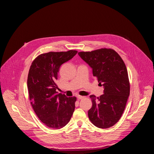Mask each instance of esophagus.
Returning a JSON list of instances; mask_svg holds the SVG:
<instances>
[{
  "label": "esophagus",
  "instance_id": "1",
  "mask_svg": "<svg viewBox=\"0 0 154 154\" xmlns=\"http://www.w3.org/2000/svg\"><path fill=\"white\" fill-rule=\"evenodd\" d=\"M77 98H78V100H82V99L84 98V96H77Z\"/></svg>",
  "mask_w": 154,
  "mask_h": 154
}]
</instances>
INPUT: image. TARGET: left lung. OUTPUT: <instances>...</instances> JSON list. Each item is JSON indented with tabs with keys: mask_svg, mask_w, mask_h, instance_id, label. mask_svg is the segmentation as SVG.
I'll return each instance as SVG.
<instances>
[{
	"mask_svg": "<svg viewBox=\"0 0 154 154\" xmlns=\"http://www.w3.org/2000/svg\"><path fill=\"white\" fill-rule=\"evenodd\" d=\"M78 55L92 69L103 94L91 95L92 106L88 111L92 123L100 128L112 127L122 117L130 95L127 69L122 58L113 49H100Z\"/></svg>",
	"mask_w": 154,
	"mask_h": 154,
	"instance_id": "1",
	"label": "left lung"
}]
</instances>
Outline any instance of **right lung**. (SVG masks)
Wrapping results in <instances>:
<instances>
[{
    "label": "right lung",
    "instance_id": "1",
    "mask_svg": "<svg viewBox=\"0 0 154 154\" xmlns=\"http://www.w3.org/2000/svg\"><path fill=\"white\" fill-rule=\"evenodd\" d=\"M78 51L49 52L39 55L32 62L27 77L29 100L35 112L47 127L60 129L71 119L76 97L58 94L57 82L60 66L72 59Z\"/></svg>",
    "mask_w": 154,
    "mask_h": 154
}]
</instances>
